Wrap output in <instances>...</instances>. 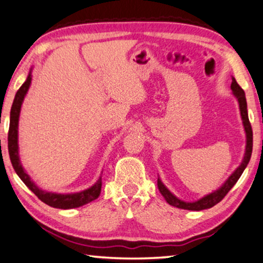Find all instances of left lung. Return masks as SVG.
Segmentation results:
<instances>
[{"instance_id":"1","label":"left lung","mask_w":263,"mask_h":263,"mask_svg":"<svg viewBox=\"0 0 263 263\" xmlns=\"http://www.w3.org/2000/svg\"><path fill=\"white\" fill-rule=\"evenodd\" d=\"M233 83H231V90H233L234 95L236 98L238 100L239 103V110H241V116L243 120V125H245V130L247 134V146H246V154L245 158H243V161L241 165L238 166V168L235 171V172L231 174L229 179L224 182V185L222 187H219L217 191L210 193V195L205 196L201 199L193 201V203H186V201H182L180 199H178L176 196H173L168 190L166 189V186L162 184L161 180L158 178V187L159 191L161 192V195L165 198L167 203L172 206H176L179 209H184V210H192V211H200V210H205V209H210L212 206H215L216 204H218L220 200L223 199L224 197L228 195V192L233 189V186L237 182L239 177L242 176L243 171L246 170L247 165H248L250 157H252V152H253V129H252V124L249 122V117H248V110H247V101H246V95L245 91L241 86L237 84L236 79L233 77Z\"/></svg>"}]
</instances>
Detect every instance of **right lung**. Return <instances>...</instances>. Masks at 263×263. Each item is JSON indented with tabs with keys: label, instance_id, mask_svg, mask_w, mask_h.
Wrapping results in <instances>:
<instances>
[{
	"label": "right lung",
	"instance_id": "right-lung-1",
	"mask_svg": "<svg viewBox=\"0 0 263 263\" xmlns=\"http://www.w3.org/2000/svg\"><path fill=\"white\" fill-rule=\"evenodd\" d=\"M30 81L32 77L28 74L27 79L24 84L21 85L20 89L17 90L16 95H15L13 105H11L10 110V123H9V132H8V152H9V158L13 165L15 172L22 181L25 182V185L41 201H44L45 204L49 205L52 208H58V209H73L85 205L90 201L97 199L101 195V189H102V178H100L96 184L92 187L85 190L79 193H72V195H57V193L51 192H45L43 190L37 189L34 182L30 180L28 174L25 172L22 168L20 160H18V153H17V123H18V115H20V109L22 101H24L25 95L28 91V87L30 85Z\"/></svg>",
	"mask_w": 263,
	"mask_h": 263
}]
</instances>
